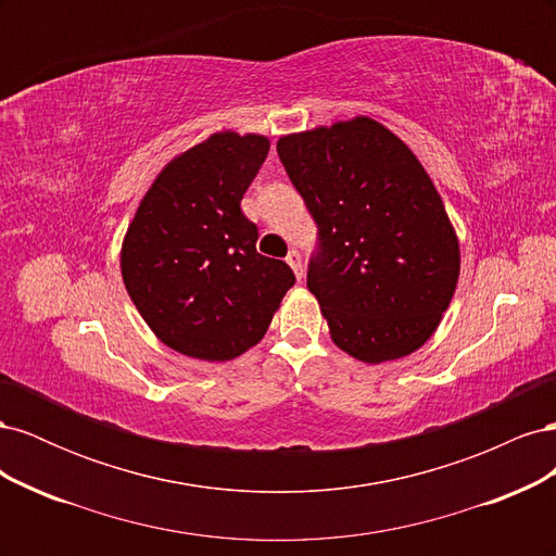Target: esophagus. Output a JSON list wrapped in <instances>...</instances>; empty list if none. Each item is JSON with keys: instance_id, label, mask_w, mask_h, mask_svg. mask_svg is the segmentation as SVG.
<instances>
[{"instance_id": "obj_1", "label": "esophagus", "mask_w": 556, "mask_h": 556, "mask_svg": "<svg viewBox=\"0 0 556 556\" xmlns=\"http://www.w3.org/2000/svg\"><path fill=\"white\" fill-rule=\"evenodd\" d=\"M285 260H288V264L292 266V271H294V276H296L299 280L304 278V264H301L299 250H290V252H288V257H285Z\"/></svg>"}]
</instances>
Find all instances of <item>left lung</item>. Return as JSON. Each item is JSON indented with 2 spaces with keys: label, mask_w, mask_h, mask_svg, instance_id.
<instances>
[{
  "label": "left lung",
  "mask_w": 556,
  "mask_h": 556,
  "mask_svg": "<svg viewBox=\"0 0 556 556\" xmlns=\"http://www.w3.org/2000/svg\"><path fill=\"white\" fill-rule=\"evenodd\" d=\"M317 223L308 290L331 341L380 364L422 348L459 280V241L413 150L371 117L278 139Z\"/></svg>",
  "instance_id": "left-lung-1"
}]
</instances>
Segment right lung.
I'll return each instance as SVG.
<instances>
[{"instance_id":"obj_1","label":"right lung","mask_w":556,"mask_h":556,"mask_svg":"<svg viewBox=\"0 0 556 556\" xmlns=\"http://www.w3.org/2000/svg\"><path fill=\"white\" fill-rule=\"evenodd\" d=\"M262 134L217 131L164 166L123 241L129 299L157 339L204 362L262 341L292 268L257 252L241 199L268 155Z\"/></svg>"}]
</instances>
